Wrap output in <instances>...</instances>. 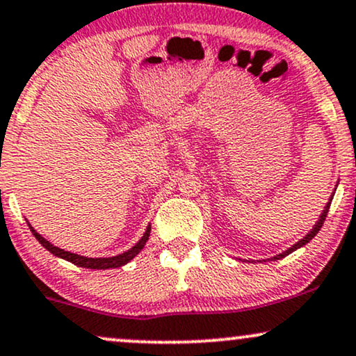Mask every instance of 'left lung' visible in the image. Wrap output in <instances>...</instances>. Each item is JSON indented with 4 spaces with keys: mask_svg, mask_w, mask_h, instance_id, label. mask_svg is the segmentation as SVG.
<instances>
[{
    "mask_svg": "<svg viewBox=\"0 0 356 356\" xmlns=\"http://www.w3.org/2000/svg\"><path fill=\"white\" fill-rule=\"evenodd\" d=\"M332 200H333V196H332V198H330V201H328V203H327V206H325V209H323L322 216H320V219H318V222H317V225H315V226H314V229H312V231H310V232H309V234H307L304 239H300V241H299V243H297V244H293L291 249H287V251H284L282 254H277V256H275L274 259H282V257H285V256H289V254H291V252H293V251H296V249H299V248H302V245H305L307 243H309V241H312V238H315V234H317V232L320 231V227H322V226H323V221H325V218H327V214H328V209H330V203H332Z\"/></svg>",
    "mask_w": 356,
    "mask_h": 356,
    "instance_id": "1",
    "label": "left lung"
}]
</instances>
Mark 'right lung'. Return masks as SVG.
<instances>
[{
	"label": "right lung",
	"mask_w": 356,
	"mask_h": 356,
	"mask_svg": "<svg viewBox=\"0 0 356 356\" xmlns=\"http://www.w3.org/2000/svg\"><path fill=\"white\" fill-rule=\"evenodd\" d=\"M31 232L34 234V238H36L39 243H41L44 248L47 249V251L54 254V256L60 257V259H65V261L72 262V264H76L79 267H86V269H113V267H120L127 264V262H130L131 259H134L137 254L142 251L145 248V244H147L148 241V236H150V229L152 227L148 226L147 231H145L143 238L138 241L137 244L134 245V248L130 249V251H127L124 254H120V256H115V257H84V256H79V254H74V252H69V251H64V249H59L56 248V245H52L49 241H46L42 238L39 232H36L33 229V227L29 226Z\"/></svg>",
	"instance_id": "obj_1"
}]
</instances>
